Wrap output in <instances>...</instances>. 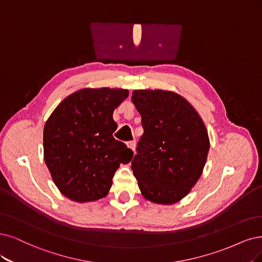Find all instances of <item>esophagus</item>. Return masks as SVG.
Listing matches in <instances>:
<instances>
[{
	"label": "esophagus",
	"mask_w": 262,
	"mask_h": 262,
	"mask_svg": "<svg viewBox=\"0 0 262 262\" xmlns=\"http://www.w3.org/2000/svg\"><path fill=\"white\" fill-rule=\"evenodd\" d=\"M126 144H127V147H128L130 150L135 151V147H136V142H135V141H128Z\"/></svg>",
	"instance_id": "esophagus-1"
}]
</instances>
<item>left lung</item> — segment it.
I'll return each instance as SVG.
<instances>
[{"label": "left lung", "instance_id": "obj_1", "mask_svg": "<svg viewBox=\"0 0 262 262\" xmlns=\"http://www.w3.org/2000/svg\"><path fill=\"white\" fill-rule=\"evenodd\" d=\"M132 100L143 127L132 161L141 194L157 204H175L189 194L204 169L209 151L205 124L175 92L136 90Z\"/></svg>", "mask_w": 262, "mask_h": 262}]
</instances>
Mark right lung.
Instances as JSON below:
<instances>
[{
    "label": "right lung",
    "instance_id": "right-lung-1",
    "mask_svg": "<svg viewBox=\"0 0 262 262\" xmlns=\"http://www.w3.org/2000/svg\"><path fill=\"white\" fill-rule=\"evenodd\" d=\"M123 89H83L64 98L46 121L44 161L62 194L77 203L108 194L120 164L134 152L114 139L115 108L127 98Z\"/></svg>",
    "mask_w": 262,
    "mask_h": 262
}]
</instances>
